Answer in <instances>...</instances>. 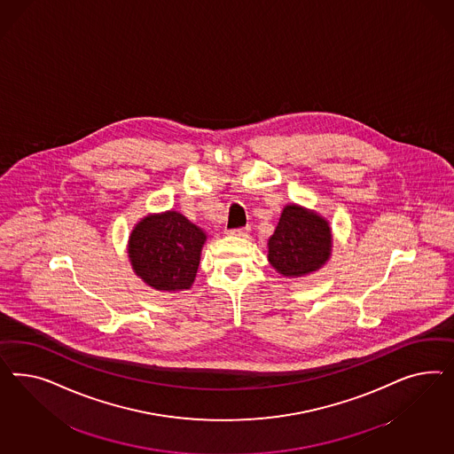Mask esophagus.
Here are the masks:
<instances>
[{"label":"esophagus","mask_w":454,"mask_h":454,"mask_svg":"<svg viewBox=\"0 0 454 454\" xmlns=\"http://www.w3.org/2000/svg\"><path fill=\"white\" fill-rule=\"evenodd\" d=\"M228 234H231V236H239V238H247V234H249V228L245 226V228H238V230H230Z\"/></svg>","instance_id":"34e87169"}]
</instances>
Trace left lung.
<instances>
[{"instance_id":"8db88e82","label":"left lung","mask_w":454,"mask_h":454,"mask_svg":"<svg viewBox=\"0 0 454 454\" xmlns=\"http://www.w3.org/2000/svg\"><path fill=\"white\" fill-rule=\"evenodd\" d=\"M330 221L315 209L289 203L283 207L275 233L268 239V262L285 278H302L330 262Z\"/></svg>"}]
</instances>
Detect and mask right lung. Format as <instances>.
Returning <instances> with one entry per match:
<instances>
[{"label": "right lung", "instance_id": "obj_1", "mask_svg": "<svg viewBox=\"0 0 454 454\" xmlns=\"http://www.w3.org/2000/svg\"><path fill=\"white\" fill-rule=\"evenodd\" d=\"M207 239V231L178 211L150 213L129 233L128 258L145 285L179 293L192 288Z\"/></svg>", "mask_w": 454, "mask_h": 454}]
</instances>
